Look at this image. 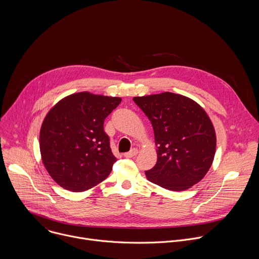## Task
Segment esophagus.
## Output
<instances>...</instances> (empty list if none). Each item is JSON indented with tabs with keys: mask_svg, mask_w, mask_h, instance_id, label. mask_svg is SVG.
Returning a JSON list of instances; mask_svg holds the SVG:
<instances>
[{
	"mask_svg": "<svg viewBox=\"0 0 259 259\" xmlns=\"http://www.w3.org/2000/svg\"><path fill=\"white\" fill-rule=\"evenodd\" d=\"M137 153H138V150L137 149H133L130 152L124 154V157H126V158H133V157H135L137 155Z\"/></svg>",
	"mask_w": 259,
	"mask_h": 259,
	"instance_id": "esophagus-1",
	"label": "esophagus"
}]
</instances>
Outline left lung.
<instances>
[{
    "label": "left lung",
    "instance_id": "8db88e82",
    "mask_svg": "<svg viewBox=\"0 0 259 259\" xmlns=\"http://www.w3.org/2000/svg\"><path fill=\"white\" fill-rule=\"evenodd\" d=\"M133 100L151 121L158 149L157 164L146 177L169 191L190 189L206 175L215 155V131L206 112L171 92Z\"/></svg>",
    "mask_w": 259,
    "mask_h": 259
}]
</instances>
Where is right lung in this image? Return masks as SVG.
<instances>
[{
	"label": "right lung",
	"instance_id": "right-lung-1",
	"mask_svg": "<svg viewBox=\"0 0 259 259\" xmlns=\"http://www.w3.org/2000/svg\"><path fill=\"white\" fill-rule=\"evenodd\" d=\"M121 100L80 92L60 100L48 113L40 150L47 171L60 187L84 192L109 175L117 158L103 124Z\"/></svg>",
	"mask_w": 259,
	"mask_h": 259
}]
</instances>
